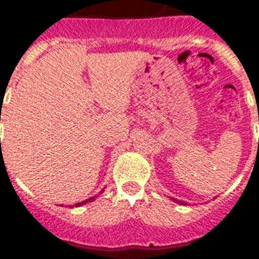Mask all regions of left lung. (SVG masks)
Masks as SVG:
<instances>
[{"label":"left lung","mask_w":259,"mask_h":259,"mask_svg":"<svg viewBox=\"0 0 259 259\" xmlns=\"http://www.w3.org/2000/svg\"><path fill=\"white\" fill-rule=\"evenodd\" d=\"M174 201H175V202H178V204H181V205H185V204H186V202H183V201H181V200L178 201V200H175V198H174Z\"/></svg>","instance_id":"left-lung-1"}]
</instances>
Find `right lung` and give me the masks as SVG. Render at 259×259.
<instances>
[{"instance_id":"obj_1","label":"right lung","mask_w":259,"mask_h":259,"mask_svg":"<svg viewBox=\"0 0 259 259\" xmlns=\"http://www.w3.org/2000/svg\"><path fill=\"white\" fill-rule=\"evenodd\" d=\"M0 121H1V119H0ZM103 191H104V190H102V191H100V193H103ZM96 197H98V195H95V197H91V198H88V200L82 201V202H78V204H76V205H74V206H81V205H84V204H88V202H92V201H94L95 198H96ZM69 208H73V205H70Z\"/></svg>"}]
</instances>
